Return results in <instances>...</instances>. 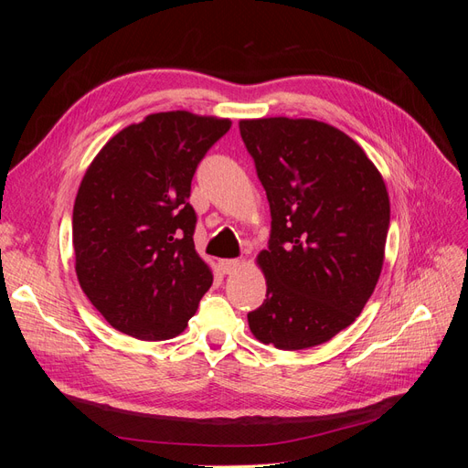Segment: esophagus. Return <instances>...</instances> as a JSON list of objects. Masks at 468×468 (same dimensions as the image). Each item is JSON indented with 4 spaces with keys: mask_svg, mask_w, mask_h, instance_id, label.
<instances>
[{
    "mask_svg": "<svg viewBox=\"0 0 468 468\" xmlns=\"http://www.w3.org/2000/svg\"><path fill=\"white\" fill-rule=\"evenodd\" d=\"M239 265H242V261L239 260H220L218 261V267L224 275H232L236 269H239Z\"/></svg>",
    "mask_w": 468,
    "mask_h": 468,
    "instance_id": "obj_1",
    "label": "esophagus"
}]
</instances>
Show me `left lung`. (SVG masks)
Wrapping results in <instances>:
<instances>
[{"mask_svg": "<svg viewBox=\"0 0 468 468\" xmlns=\"http://www.w3.org/2000/svg\"><path fill=\"white\" fill-rule=\"evenodd\" d=\"M239 134L271 208L258 265L267 299L248 314L261 344L296 351L328 342L377 287L390 224L388 191L346 133L314 119H244Z\"/></svg>", "mask_w": 468, "mask_h": 468, "instance_id": "left-lung-1", "label": "left lung"}]
</instances>
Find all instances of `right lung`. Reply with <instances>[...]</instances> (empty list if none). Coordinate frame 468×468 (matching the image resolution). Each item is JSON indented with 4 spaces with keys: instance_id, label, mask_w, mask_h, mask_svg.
I'll return each mask as SVG.
<instances>
[{
    "instance_id": "obj_1",
    "label": "right lung",
    "mask_w": 468,
    "mask_h": 468,
    "mask_svg": "<svg viewBox=\"0 0 468 468\" xmlns=\"http://www.w3.org/2000/svg\"><path fill=\"white\" fill-rule=\"evenodd\" d=\"M232 121L154 112L99 150L74 203L81 291L112 328L144 342L179 335L212 285L195 250L191 179Z\"/></svg>"
}]
</instances>
